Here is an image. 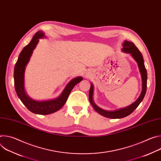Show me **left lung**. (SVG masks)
Segmentation results:
<instances>
[{
    "label": "left lung",
    "instance_id": "obj_1",
    "mask_svg": "<svg viewBox=\"0 0 161 161\" xmlns=\"http://www.w3.org/2000/svg\"><path fill=\"white\" fill-rule=\"evenodd\" d=\"M122 51L124 53H129L132 57L137 62V65L140 70V73L142 77V90L141 92V94L140 96L134 101L133 103L130 104L129 106L117 109L116 110L113 111H108L99 108L97 106L95 103L94 102V85L92 83H91L90 88L89 90V101L92 106L94 109L102 116L112 119H122L125 117L130 113H132L134 109L139 106L141 102L143 101L147 91V73L146 68L144 64V60L143 58V55L141 52L137 49V48L134 45V44L132 42H129L127 41H124L122 44Z\"/></svg>",
    "mask_w": 161,
    "mask_h": 161
}]
</instances>
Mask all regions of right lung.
<instances>
[{
    "instance_id": "1",
    "label": "right lung",
    "mask_w": 161,
    "mask_h": 161,
    "mask_svg": "<svg viewBox=\"0 0 161 161\" xmlns=\"http://www.w3.org/2000/svg\"><path fill=\"white\" fill-rule=\"evenodd\" d=\"M45 37V34L41 31L34 34L29 44L25 47L19 53L14 70V87L18 97L29 111L39 114H48L59 110L65 104L74 86L83 80L81 76L72 79L67 84L60 95L55 99L37 101L27 95L25 89V69L39 39Z\"/></svg>"
}]
</instances>
